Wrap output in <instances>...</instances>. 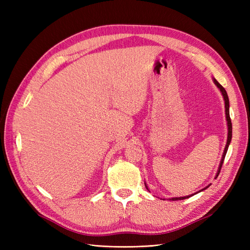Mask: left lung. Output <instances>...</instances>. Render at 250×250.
Returning a JSON list of instances; mask_svg holds the SVG:
<instances>
[{"label": "left lung", "mask_w": 250, "mask_h": 250, "mask_svg": "<svg viewBox=\"0 0 250 250\" xmlns=\"http://www.w3.org/2000/svg\"><path fill=\"white\" fill-rule=\"evenodd\" d=\"M213 81H214L215 84L217 85V87H218L219 89H220V92H221V94H222V96H223V98H224V104H225V117H226V122H228V130H229V132H228V141H226V145H225V148H224V151H223V154H222V157H221V161H220V164H219V168H218V171H217V173H216V176H215V178H217V177H218V175H219V173H220L221 167H222L223 162H224V157H225V155H226V152H228V149H229V146L230 141H231L232 126H231V121H230V117H229V100L228 93H226L225 88H224V87L220 84V83H219L215 78H213ZM209 186H210V184H209L208 186H207V187L204 188H202V190H200V191H198V192H196V193H194V194H192V195H188V196H185V197H174V198H170V200H184V199H187V198L191 197V196H193V195H195V194H197V193H199V192L204 191V190H206V188H208ZM145 187H146L147 190L149 191L148 186H147L146 184H145ZM149 192H150V191H149Z\"/></svg>", "instance_id": "left-lung-1"}]
</instances>
